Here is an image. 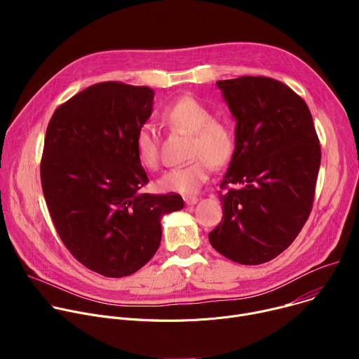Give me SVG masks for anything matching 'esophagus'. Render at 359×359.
Listing matches in <instances>:
<instances>
[{
    "mask_svg": "<svg viewBox=\"0 0 359 359\" xmlns=\"http://www.w3.org/2000/svg\"><path fill=\"white\" fill-rule=\"evenodd\" d=\"M183 198H184V203L187 204V206H193V204H196L198 201V198L196 196H186Z\"/></svg>",
    "mask_w": 359,
    "mask_h": 359,
    "instance_id": "34e87169",
    "label": "esophagus"
}]
</instances>
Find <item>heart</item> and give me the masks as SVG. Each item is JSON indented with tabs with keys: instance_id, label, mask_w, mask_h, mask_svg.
<instances>
[{
	"instance_id": "obj_1",
	"label": "heart",
	"mask_w": 359,
	"mask_h": 359,
	"mask_svg": "<svg viewBox=\"0 0 359 359\" xmlns=\"http://www.w3.org/2000/svg\"><path fill=\"white\" fill-rule=\"evenodd\" d=\"M162 119L175 130L191 135L189 144L190 163L166 172L159 179V189L182 194L196 193L206 183L213 168L229 163L234 151V136L231 129L220 121L213 119L209 108L191 96H183L168 105ZM136 158L149 170H156L161 165L158 136L150 125L139 128L135 137Z\"/></svg>"
}]
</instances>
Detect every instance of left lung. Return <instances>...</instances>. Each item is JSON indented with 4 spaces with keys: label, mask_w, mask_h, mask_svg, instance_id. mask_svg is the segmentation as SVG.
<instances>
[{
    "label": "left lung",
    "mask_w": 359,
    "mask_h": 359,
    "mask_svg": "<svg viewBox=\"0 0 359 359\" xmlns=\"http://www.w3.org/2000/svg\"><path fill=\"white\" fill-rule=\"evenodd\" d=\"M217 86L236 119V147L209 240L229 260L257 266L281 254L311 213L320 140L309 107L285 83L240 76Z\"/></svg>",
    "instance_id": "obj_1"
}]
</instances>
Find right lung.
Wrapping results in <instances>:
<instances>
[{
  "instance_id": "add662e5",
  "label": "right lung",
  "mask_w": 359,
  "mask_h": 359,
  "mask_svg": "<svg viewBox=\"0 0 359 359\" xmlns=\"http://www.w3.org/2000/svg\"><path fill=\"white\" fill-rule=\"evenodd\" d=\"M147 86L100 82L72 96L46 128L41 184L54 226L86 269L121 278L159 248L162 216L183 209L176 193L139 190L149 179L135 137L151 115Z\"/></svg>"
}]
</instances>
